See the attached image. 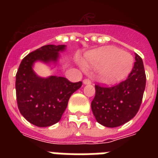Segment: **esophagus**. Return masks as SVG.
I'll use <instances>...</instances> for the list:
<instances>
[{
    "label": "esophagus",
    "mask_w": 158,
    "mask_h": 158,
    "mask_svg": "<svg viewBox=\"0 0 158 158\" xmlns=\"http://www.w3.org/2000/svg\"><path fill=\"white\" fill-rule=\"evenodd\" d=\"M84 84H92V81L91 80H90V79H84Z\"/></svg>",
    "instance_id": "esophagus-1"
}]
</instances>
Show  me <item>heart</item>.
Segmentation results:
<instances>
[{"label":"heart","instance_id":"1","mask_svg":"<svg viewBox=\"0 0 158 158\" xmlns=\"http://www.w3.org/2000/svg\"><path fill=\"white\" fill-rule=\"evenodd\" d=\"M89 68L98 69V77L102 83H119L129 75L134 66V58L129 52L115 48H102L85 56Z\"/></svg>","mask_w":158,"mask_h":158}]
</instances>
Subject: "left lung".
<instances>
[{
    "mask_svg": "<svg viewBox=\"0 0 158 158\" xmlns=\"http://www.w3.org/2000/svg\"><path fill=\"white\" fill-rule=\"evenodd\" d=\"M146 85L142 58L135 54L132 70L125 80L110 87L95 85L96 94L91 107L97 121L106 127L124 125L139 110Z\"/></svg>",
    "mask_w": 158,
    "mask_h": 158,
    "instance_id": "8db88e82",
    "label": "left lung"
}]
</instances>
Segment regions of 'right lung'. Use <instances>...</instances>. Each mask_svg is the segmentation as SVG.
<instances>
[{"label":"right lung","instance_id":"1","mask_svg":"<svg viewBox=\"0 0 158 158\" xmlns=\"http://www.w3.org/2000/svg\"><path fill=\"white\" fill-rule=\"evenodd\" d=\"M64 45H46L32 52L21 61L16 73L17 105L23 117L38 127H48L60 120L73 93L82 86L81 81L72 83L64 77L43 79L36 75V60L56 61Z\"/></svg>","mask_w":158,"mask_h":158}]
</instances>
